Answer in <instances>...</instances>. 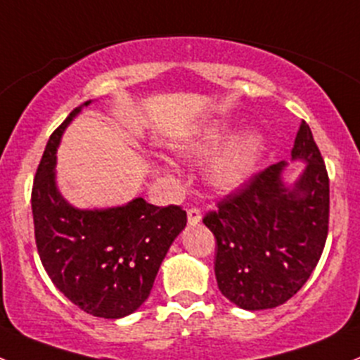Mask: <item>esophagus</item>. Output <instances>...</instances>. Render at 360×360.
I'll return each instance as SVG.
<instances>
[{
	"label": "esophagus",
	"mask_w": 360,
	"mask_h": 360,
	"mask_svg": "<svg viewBox=\"0 0 360 360\" xmlns=\"http://www.w3.org/2000/svg\"><path fill=\"white\" fill-rule=\"evenodd\" d=\"M201 211L198 210V207H191V210L187 211V221L191 227H194V225H198L199 221H201Z\"/></svg>",
	"instance_id": "34e87169"
}]
</instances>
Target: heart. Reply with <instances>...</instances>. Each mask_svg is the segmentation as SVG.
<instances>
[{"label": "heart", "instance_id": "obj_1", "mask_svg": "<svg viewBox=\"0 0 360 360\" xmlns=\"http://www.w3.org/2000/svg\"><path fill=\"white\" fill-rule=\"evenodd\" d=\"M231 135V121L227 117H213L185 133L173 143V150L185 161L201 162L225 146ZM262 153L263 139L260 133H243L211 159L206 168L207 184L224 194L237 191L255 175Z\"/></svg>", "mask_w": 360, "mask_h": 360}]
</instances>
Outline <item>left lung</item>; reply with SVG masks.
I'll use <instances>...</instances> for the list:
<instances>
[{"instance_id": "8db88e82", "label": "left lung", "mask_w": 360, "mask_h": 360, "mask_svg": "<svg viewBox=\"0 0 360 360\" xmlns=\"http://www.w3.org/2000/svg\"><path fill=\"white\" fill-rule=\"evenodd\" d=\"M305 162L288 184V162L258 173L205 217L217 239L218 290L244 310L286 303L316 269L329 224V179L309 124L302 121L291 150Z\"/></svg>"}]
</instances>
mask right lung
Listing matches in <instances>:
<instances>
[{"mask_svg": "<svg viewBox=\"0 0 360 360\" xmlns=\"http://www.w3.org/2000/svg\"><path fill=\"white\" fill-rule=\"evenodd\" d=\"M90 103L69 114L43 153L31 198L36 246L51 283L65 298L95 317L121 319L149 298L169 246L187 225V213L142 198L83 210L60 194L57 149L70 121Z\"/></svg>", "mask_w": 360, "mask_h": 360, "instance_id": "obj_1", "label": "right lung"}]
</instances>
